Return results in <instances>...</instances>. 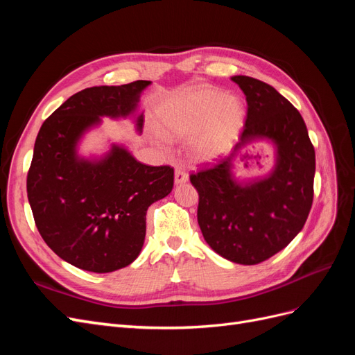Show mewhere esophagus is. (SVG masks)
Returning <instances> with one entry per match:
<instances>
[{
  "label": "esophagus",
  "instance_id": "obj_1",
  "mask_svg": "<svg viewBox=\"0 0 355 355\" xmlns=\"http://www.w3.org/2000/svg\"><path fill=\"white\" fill-rule=\"evenodd\" d=\"M188 180V173L187 171L182 170L180 167H176L175 168V182L179 185V184H185V182Z\"/></svg>",
  "mask_w": 355,
  "mask_h": 355
}]
</instances>
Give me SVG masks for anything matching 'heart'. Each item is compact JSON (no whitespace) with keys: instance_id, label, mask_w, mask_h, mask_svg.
<instances>
[{"instance_id":"obj_1","label":"heart","mask_w":355,"mask_h":355,"mask_svg":"<svg viewBox=\"0 0 355 355\" xmlns=\"http://www.w3.org/2000/svg\"><path fill=\"white\" fill-rule=\"evenodd\" d=\"M240 99L210 87H194L168 99L159 110V123L171 137H188L191 154L210 161L227 154L244 124Z\"/></svg>"}]
</instances>
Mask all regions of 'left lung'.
<instances>
[{"label":"left lung","mask_w":355,"mask_h":355,"mask_svg":"<svg viewBox=\"0 0 355 355\" xmlns=\"http://www.w3.org/2000/svg\"><path fill=\"white\" fill-rule=\"evenodd\" d=\"M231 80L247 101L240 142L228 158L189 179L198 191L204 240L225 259L256 265L283 250L304 228L314 198L315 151L302 115L272 85L245 75ZM256 140L275 144L276 167L270 177L239 184L232 161Z\"/></svg>","instance_id":"8db88e82"}]
</instances>
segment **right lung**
Returning <instances> with one entry per match:
<instances>
[{
  "instance_id": "obj_1",
  "label": "right lung",
  "mask_w": 355,
  "mask_h": 355,
  "mask_svg": "<svg viewBox=\"0 0 355 355\" xmlns=\"http://www.w3.org/2000/svg\"><path fill=\"white\" fill-rule=\"evenodd\" d=\"M151 81L84 89L42 123L28 171L26 191L42 240L63 261L92 272L130 265L142 250L146 210L173 188L170 166H146L112 145L99 159H85L77 145L101 116L136 112ZM137 130L144 114L136 118Z\"/></svg>"
}]
</instances>
